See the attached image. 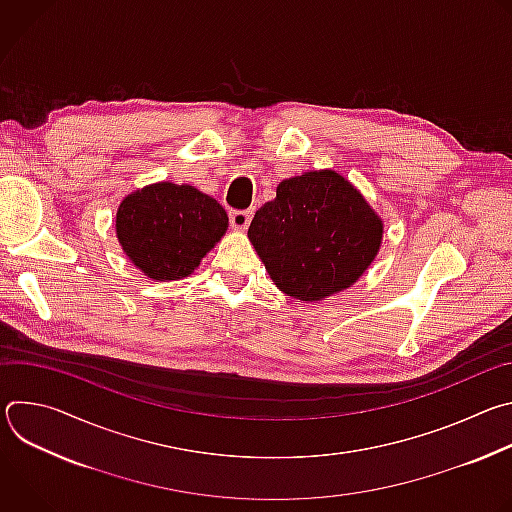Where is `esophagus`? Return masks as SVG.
<instances>
[{
  "instance_id": "esophagus-1",
  "label": "esophagus",
  "mask_w": 512,
  "mask_h": 512,
  "mask_svg": "<svg viewBox=\"0 0 512 512\" xmlns=\"http://www.w3.org/2000/svg\"><path fill=\"white\" fill-rule=\"evenodd\" d=\"M253 210H231V227L237 231H245L251 225Z\"/></svg>"
}]
</instances>
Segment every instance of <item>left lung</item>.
Returning a JSON list of instances; mask_svg holds the SVG:
<instances>
[{
  "instance_id": "obj_1",
  "label": "left lung",
  "mask_w": 512,
  "mask_h": 512,
  "mask_svg": "<svg viewBox=\"0 0 512 512\" xmlns=\"http://www.w3.org/2000/svg\"><path fill=\"white\" fill-rule=\"evenodd\" d=\"M275 192L255 212L249 241L277 289L308 304L352 287L385 233L367 198L334 170L281 180Z\"/></svg>"
}]
</instances>
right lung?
Listing matches in <instances>:
<instances>
[{"instance_id":"1","label":"right lung","mask_w":512,"mask_h":512,"mask_svg":"<svg viewBox=\"0 0 512 512\" xmlns=\"http://www.w3.org/2000/svg\"><path fill=\"white\" fill-rule=\"evenodd\" d=\"M229 216L190 184L156 182L127 194L115 214V235L129 261L150 279H184L225 237Z\"/></svg>"}]
</instances>
